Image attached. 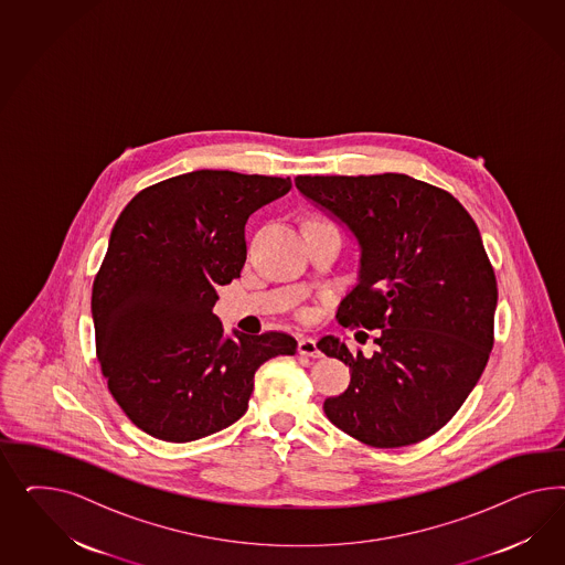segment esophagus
Listing matches in <instances>:
<instances>
[{
    "mask_svg": "<svg viewBox=\"0 0 565 565\" xmlns=\"http://www.w3.org/2000/svg\"><path fill=\"white\" fill-rule=\"evenodd\" d=\"M298 352H300L302 356H310V359H319V356H321V350H319V345H317V342H315L312 338H302V340L298 342Z\"/></svg>",
    "mask_w": 565,
    "mask_h": 565,
    "instance_id": "esophagus-1",
    "label": "esophagus"
}]
</instances>
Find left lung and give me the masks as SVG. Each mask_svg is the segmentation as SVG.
I'll return each mask as SVG.
<instances>
[{"label": "left lung", "mask_w": 565, "mask_h": 565, "mask_svg": "<svg viewBox=\"0 0 565 565\" xmlns=\"http://www.w3.org/2000/svg\"><path fill=\"white\" fill-rule=\"evenodd\" d=\"M294 182L359 242L338 321L375 329L373 356L333 335L317 343L352 373L327 418L373 447L418 444L460 411L493 348L497 281L479 227L449 192L406 173Z\"/></svg>", "instance_id": "1"}]
</instances>
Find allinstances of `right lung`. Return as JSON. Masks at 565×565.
I'll return each instance as SVG.
<instances>
[{
  "label": "right lung",
  "instance_id": "right-lung-1",
  "mask_svg": "<svg viewBox=\"0 0 565 565\" xmlns=\"http://www.w3.org/2000/svg\"><path fill=\"white\" fill-rule=\"evenodd\" d=\"M290 178L199 170L124 206L93 284L97 359L121 411L151 437L186 444L244 416L263 362L294 356L281 331L223 333L217 288L239 277L244 225Z\"/></svg>",
  "mask_w": 565,
  "mask_h": 565
}]
</instances>
